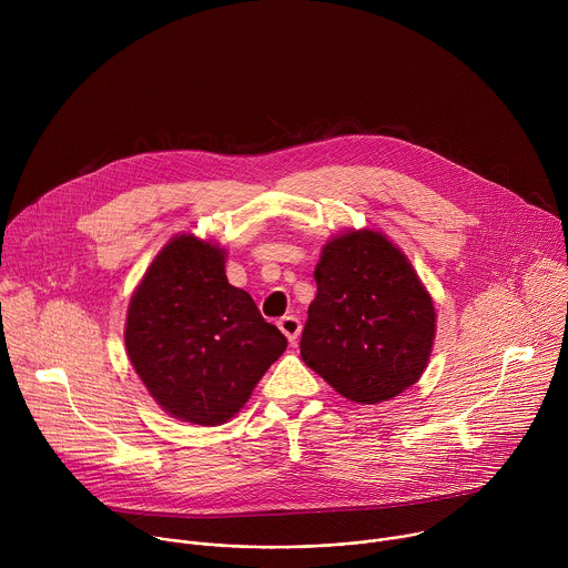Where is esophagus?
<instances>
[{
    "label": "esophagus",
    "mask_w": 568,
    "mask_h": 568,
    "mask_svg": "<svg viewBox=\"0 0 568 568\" xmlns=\"http://www.w3.org/2000/svg\"><path fill=\"white\" fill-rule=\"evenodd\" d=\"M278 328H281V333L287 337V342L294 344L296 337H298V333H301V321H298L296 316H283V318L278 321Z\"/></svg>",
    "instance_id": "34e87169"
}]
</instances>
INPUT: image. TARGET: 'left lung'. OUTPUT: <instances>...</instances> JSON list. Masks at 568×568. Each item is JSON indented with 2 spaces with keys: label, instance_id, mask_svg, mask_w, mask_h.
<instances>
[{
  "label": "left lung",
  "instance_id": "1",
  "mask_svg": "<svg viewBox=\"0 0 568 568\" xmlns=\"http://www.w3.org/2000/svg\"><path fill=\"white\" fill-rule=\"evenodd\" d=\"M314 281L301 337V357L314 373L359 404L386 402L423 377L436 307L388 235L368 226L333 235Z\"/></svg>",
  "mask_w": 568,
  "mask_h": 568
}]
</instances>
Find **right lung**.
Wrapping results in <instances>:
<instances>
[{
    "label": "right lung",
    "instance_id": "add662e5",
    "mask_svg": "<svg viewBox=\"0 0 568 568\" xmlns=\"http://www.w3.org/2000/svg\"><path fill=\"white\" fill-rule=\"evenodd\" d=\"M226 250L195 233L173 235L132 292L128 357L169 416L215 427L231 420L287 339L254 298L226 281Z\"/></svg>",
    "mask_w": 568,
    "mask_h": 568
}]
</instances>
